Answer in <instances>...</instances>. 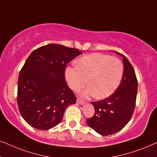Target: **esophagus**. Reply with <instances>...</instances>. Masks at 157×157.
Here are the masks:
<instances>
[{"mask_svg": "<svg viewBox=\"0 0 157 157\" xmlns=\"http://www.w3.org/2000/svg\"><path fill=\"white\" fill-rule=\"evenodd\" d=\"M76 103L79 105H83L84 104V101H81V99H79V98H77V101H76Z\"/></svg>", "mask_w": 157, "mask_h": 157, "instance_id": "obj_1", "label": "esophagus"}]
</instances>
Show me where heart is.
Here are the masks:
<instances>
[{
	"label": "heart",
	"mask_w": 157,
	"mask_h": 157,
	"mask_svg": "<svg viewBox=\"0 0 157 157\" xmlns=\"http://www.w3.org/2000/svg\"><path fill=\"white\" fill-rule=\"evenodd\" d=\"M123 73V63L119 59L96 53L81 57L77 66L66 68L65 78L68 86L75 91H79L88 78L89 85L81 91V96L96 95L98 98H104L117 89Z\"/></svg>",
	"instance_id": "1"
}]
</instances>
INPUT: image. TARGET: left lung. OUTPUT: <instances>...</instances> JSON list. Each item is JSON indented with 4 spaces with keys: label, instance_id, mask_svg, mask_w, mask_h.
Returning <instances> with one entry per match:
<instances>
[{
    "label": "left lung",
    "instance_id": "left-lung-1",
    "mask_svg": "<svg viewBox=\"0 0 157 157\" xmlns=\"http://www.w3.org/2000/svg\"><path fill=\"white\" fill-rule=\"evenodd\" d=\"M124 73L116 91L109 97L91 102L94 117L86 120L90 127L102 136H108L121 130L130 121L134 111L138 83L134 68L123 54Z\"/></svg>",
    "mask_w": 157,
    "mask_h": 157
}]
</instances>
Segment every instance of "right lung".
I'll return each mask as SVG.
<instances>
[{
  "label": "right lung",
  "instance_id": "add662e5",
  "mask_svg": "<svg viewBox=\"0 0 157 157\" xmlns=\"http://www.w3.org/2000/svg\"><path fill=\"white\" fill-rule=\"evenodd\" d=\"M82 54L76 48L50 44L33 51L18 81L17 102L21 115L32 127L48 130L57 126L76 97L66 83V64Z\"/></svg>",
  "mask_w": 157,
  "mask_h": 157
}]
</instances>
